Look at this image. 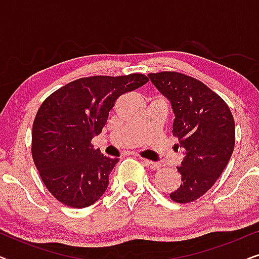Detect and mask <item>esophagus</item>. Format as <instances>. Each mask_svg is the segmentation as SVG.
Instances as JSON below:
<instances>
[{"label": "esophagus", "instance_id": "obj_1", "mask_svg": "<svg viewBox=\"0 0 259 259\" xmlns=\"http://www.w3.org/2000/svg\"><path fill=\"white\" fill-rule=\"evenodd\" d=\"M140 159H141V161H143L145 165L148 166V167L152 168V169H159V168H160V166H161L160 162L151 161V160H148V159H144V158H140Z\"/></svg>", "mask_w": 259, "mask_h": 259}]
</instances>
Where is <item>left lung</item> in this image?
<instances>
[{
    "label": "left lung",
    "instance_id": "1",
    "mask_svg": "<svg viewBox=\"0 0 259 259\" xmlns=\"http://www.w3.org/2000/svg\"><path fill=\"white\" fill-rule=\"evenodd\" d=\"M152 83L171 101L173 136L185 150L182 184L169 194L185 204L204 196L224 171L235 148V120L226 102L201 81L178 72L148 74Z\"/></svg>",
    "mask_w": 259,
    "mask_h": 259
}]
</instances>
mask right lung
<instances>
[{"instance_id": "1", "label": "right lung", "mask_w": 259, "mask_h": 259, "mask_svg": "<svg viewBox=\"0 0 259 259\" xmlns=\"http://www.w3.org/2000/svg\"><path fill=\"white\" fill-rule=\"evenodd\" d=\"M148 81L144 74L81 77L52 93L38 108L31 155L42 182L60 203L83 208L100 199L119 159L94 148L120 95Z\"/></svg>"}]
</instances>
